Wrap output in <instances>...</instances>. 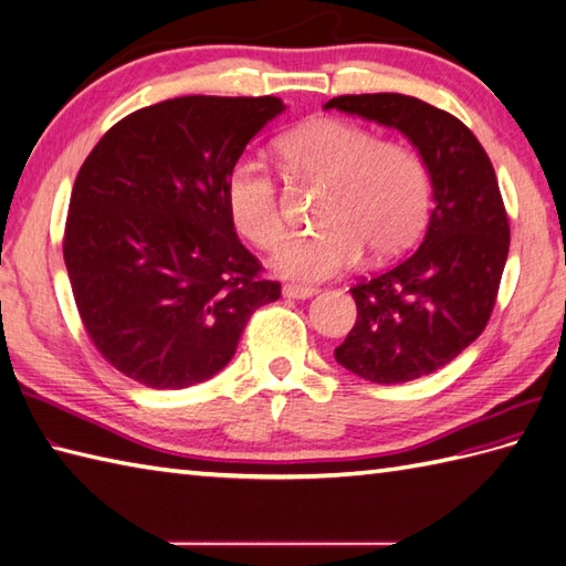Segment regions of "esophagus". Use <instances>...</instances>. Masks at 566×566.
Returning a JSON list of instances; mask_svg holds the SVG:
<instances>
[{"mask_svg":"<svg viewBox=\"0 0 566 566\" xmlns=\"http://www.w3.org/2000/svg\"><path fill=\"white\" fill-rule=\"evenodd\" d=\"M318 294V289L315 286H306V284H286L284 286V296L289 298H311Z\"/></svg>","mask_w":566,"mask_h":566,"instance_id":"34e87169","label":"esophagus"}]
</instances>
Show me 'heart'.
<instances>
[{"label":"heart","mask_w":566,"mask_h":566,"mask_svg":"<svg viewBox=\"0 0 566 566\" xmlns=\"http://www.w3.org/2000/svg\"><path fill=\"white\" fill-rule=\"evenodd\" d=\"M289 176L327 188L321 231L286 241L272 268L289 280H325L352 268L364 248L376 260L405 253L424 231L431 180L422 156L400 142L337 117L304 123L277 142ZM227 207L248 241L272 251L284 239L280 186L255 159H239L227 176Z\"/></svg>","instance_id":"b5f03b06"}]
</instances>
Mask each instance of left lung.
<instances>
[{
  "mask_svg": "<svg viewBox=\"0 0 566 566\" xmlns=\"http://www.w3.org/2000/svg\"><path fill=\"white\" fill-rule=\"evenodd\" d=\"M335 108L396 127L422 156L433 212L422 245L349 292L357 323L335 347L347 371L405 384L453 361L475 343L496 304L509 255V217L488 151L441 108L402 94L337 96Z\"/></svg>",
  "mask_w": 566,
  "mask_h": 566,
  "instance_id": "left-lung-1",
  "label": "left lung"
}]
</instances>
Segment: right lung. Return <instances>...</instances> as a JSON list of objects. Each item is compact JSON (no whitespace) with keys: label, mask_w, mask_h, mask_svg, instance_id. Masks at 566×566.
I'll use <instances>...</instances> for the list:
<instances>
[{"label":"right lung","mask_w":566,"mask_h":566,"mask_svg":"<svg viewBox=\"0 0 566 566\" xmlns=\"http://www.w3.org/2000/svg\"><path fill=\"white\" fill-rule=\"evenodd\" d=\"M274 96H182L123 117L72 188L64 265L91 343L127 378L188 388L231 361L251 315L282 294L235 235L227 176Z\"/></svg>","instance_id":"1"}]
</instances>
